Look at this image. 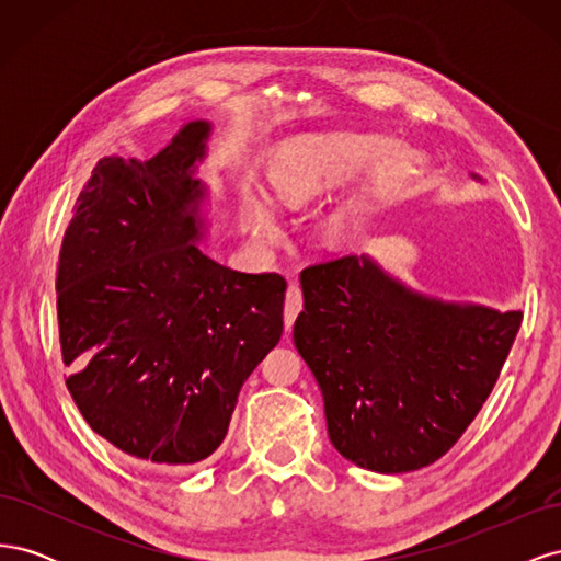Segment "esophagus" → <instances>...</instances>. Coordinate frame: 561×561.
Returning <instances> with one entry per match:
<instances>
[{"label":"esophagus","instance_id":"1","mask_svg":"<svg viewBox=\"0 0 561 561\" xmlns=\"http://www.w3.org/2000/svg\"><path fill=\"white\" fill-rule=\"evenodd\" d=\"M301 287L297 283H290V287H287V295H285V330H290L295 325V318L299 316L301 311Z\"/></svg>","mask_w":561,"mask_h":561}]
</instances>
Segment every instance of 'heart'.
<instances>
[{
  "instance_id": "heart-1",
  "label": "heart",
  "mask_w": 561,
  "mask_h": 561,
  "mask_svg": "<svg viewBox=\"0 0 561 561\" xmlns=\"http://www.w3.org/2000/svg\"><path fill=\"white\" fill-rule=\"evenodd\" d=\"M396 147L398 142L383 133H301L280 140L266 151L262 178L278 203L301 208L332 194L367 168H375L367 194L377 196L410 178L416 168L414 154ZM236 192H239L241 208L254 236L262 241H274L278 236V222L271 201L250 182H239ZM355 208L358 206L342 208L328 217L322 227L328 245L339 248L353 239L358 229Z\"/></svg>"
}]
</instances>
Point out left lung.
Masks as SVG:
<instances>
[{"mask_svg":"<svg viewBox=\"0 0 561 561\" xmlns=\"http://www.w3.org/2000/svg\"><path fill=\"white\" fill-rule=\"evenodd\" d=\"M299 283L293 336L332 445L386 474L426 468L456 445L522 325V311L421 295L367 254L307 266Z\"/></svg>","mask_w":561,"mask_h":561,"instance_id":"8db88e82","label":"left lung"}]
</instances>
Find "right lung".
I'll return each instance as SVG.
<instances>
[{
	"label": "right lung",
	"instance_id": "obj_1",
	"mask_svg": "<svg viewBox=\"0 0 561 561\" xmlns=\"http://www.w3.org/2000/svg\"><path fill=\"white\" fill-rule=\"evenodd\" d=\"M208 122L147 161L105 157L58 260L67 390L89 426L147 463L186 468L229 431L241 386L280 342L285 278L198 250Z\"/></svg>",
	"mask_w": 561,
	"mask_h": 561
}]
</instances>
